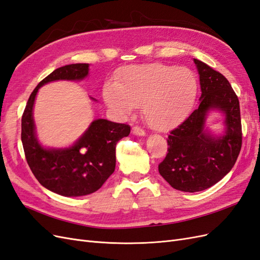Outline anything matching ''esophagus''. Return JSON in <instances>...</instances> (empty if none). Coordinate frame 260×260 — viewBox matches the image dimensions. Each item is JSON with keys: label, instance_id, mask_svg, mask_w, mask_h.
<instances>
[{"label": "esophagus", "instance_id": "esophagus-1", "mask_svg": "<svg viewBox=\"0 0 260 260\" xmlns=\"http://www.w3.org/2000/svg\"><path fill=\"white\" fill-rule=\"evenodd\" d=\"M132 133L135 136H139V137H144L145 136V131L143 129H141L140 127H133L132 128Z\"/></svg>", "mask_w": 260, "mask_h": 260}]
</instances>
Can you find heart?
<instances>
[{"instance_id":"b5f03b06","label":"heart","mask_w":260,"mask_h":260,"mask_svg":"<svg viewBox=\"0 0 260 260\" xmlns=\"http://www.w3.org/2000/svg\"><path fill=\"white\" fill-rule=\"evenodd\" d=\"M198 92V79L190 69L154 62L123 68L116 81L105 83L103 96L119 115H130L143 103L149 127L166 131L191 113Z\"/></svg>"}]
</instances>
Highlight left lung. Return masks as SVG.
Segmentation results:
<instances>
[{"label": "left lung", "mask_w": 260, "mask_h": 260, "mask_svg": "<svg viewBox=\"0 0 260 260\" xmlns=\"http://www.w3.org/2000/svg\"><path fill=\"white\" fill-rule=\"evenodd\" d=\"M200 106L168 136V153L158 165L160 176L176 190L200 192L229 174L242 146L240 103L225 77L199 59ZM221 112L225 129L217 136L206 127L210 111Z\"/></svg>", "instance_id": "1"}]
</instances>
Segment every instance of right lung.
I'll use <instances>...</instances> for the list:
<instances>
[{
    "mask_svg": "<svg viewBox=\"0 0 260 260\" xmlns=\"http://www.w3.org/2000/svg\"><path fill=\"white\" fill-rule=\"evenodd\" d=\"M89 66L72 64L55 69L31 93L21 118V142L31 171L41 185L66 198L94 193L104 184L115 171L117 142L130 133L128 124L95 119L72 146L45 147L39 142L34 119L39 89L53 81L83 80Z\"/></svg>",
    "mask_w": 260,
    "mask_h": 260,
    "instance_id": "obj_1",
    "label": "right lung"
}]
</instances>
